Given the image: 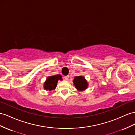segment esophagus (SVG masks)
<instances>
[{
	"instance_id": "1",
	"label": "esophagus",
	"mask_w": 135,
	"mask_h": 135,
	"mask_svg": "<svg viewBox=\"0 0 135 135\" xmlns=\"http://www.w3.org/2000/svg\"><path fill=\"white\" fill-rule=\"evenodd\" d=\"M68 79H69V76L68 75L65 76H64V79H65V80H68Z\"/></svg>"
}]
</instances>
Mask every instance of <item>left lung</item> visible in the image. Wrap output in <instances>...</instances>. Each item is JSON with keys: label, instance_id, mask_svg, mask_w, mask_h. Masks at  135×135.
I'll return each instance as SVG.
<instances>
[{"label": "left lung", "instance_id": "8db88e82", "mask_svg": "<svg viewBox=\"0 0 135 135\" xmlns=\"http://www.w3.org/2000/svg\"><path fill=\"white\" fill-rule=\"evenodd\" d=\"M73 82L75 88L79 91H84L88 88V82L83 76H79L75 77Z\"/></svg>", "mask_w": 135, "mask_h": 135}]
</instances>
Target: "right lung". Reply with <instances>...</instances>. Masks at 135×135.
Returning <instances> with one entry per match:
<instances>
[{"mask_svg":"<svg viewBox=\"0 0 135 135\" xmlns=\"http://www.w3.org/2000/svg\"><path fill=\"white\" fill-rule=\"evenodd\" d=\"M59 80H62V76L60 75H56L48 76L44 83V89L46 91L54 90L56 87Z\"/></svg>","mask_w":135,"mask_h":135,"instance_id":"add662e5","label":"right lung"}]
</instances>
